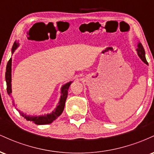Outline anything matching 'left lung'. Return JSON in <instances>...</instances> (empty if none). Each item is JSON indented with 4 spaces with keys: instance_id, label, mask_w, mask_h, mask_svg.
I'll return each instance as SVG.
<instances>
[{
    "instance_id": "8db88e82",
    "label": "left lung",
    "mask_w": 154,
    "mask_h": 154,
    "mask_svg": "<svg viewBox=\"0 0 154 154\" xmlns=\"http://www.w3.org/2000/svg\"><path fill=\"white\" fill-rule=\"evenodd\" d=\"M136 51H137V55H138V56L140 58V59L142 60L143 62L146 63V64L148 65V63L147 62V61H146V54H145V50L143 48V47L142 44H141L140 42H138V43H137V48L136 49Z\"/></svg>"
}]
</instances>
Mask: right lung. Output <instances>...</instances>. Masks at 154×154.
Here are the masks:
<instances>
[{
  "instance_id": "add662e5",
  "label": "right lung",
  "mask_w": 154,
  "mask_h": 154,
  "mask_svg": "<svg viewBox=\"0 0 154 154\" xmlns=\"http://www.w3.org/2000/svg\"><path fill=\"white\" fill-rule=\"evenodd\" d=\"M19 43L15 42L14 43L13 47H12V54L14 52L16 49L19 47ZM11 62L12 59L11 58L9 59V61H8L6 66V86H7V93L8 94L11 95L12 93L11 90ZM71 82H69L64 84L61 87V98H60V100L58 103V106H56V109H54L52 112L50 114H44V115H40V116H30V115H26V114H24L23 112H21L20 111H19V114L22 115L24 119H26L27 121H30L34 122L36 125H48V124L52 123L55 119H57L59 116L62 114L63 109H64L65 106V102H66L67 95H68V90L69 88L70 85L72 84ZM13 105H14L13 101Z\"/></svg>"
}]
</instances>
